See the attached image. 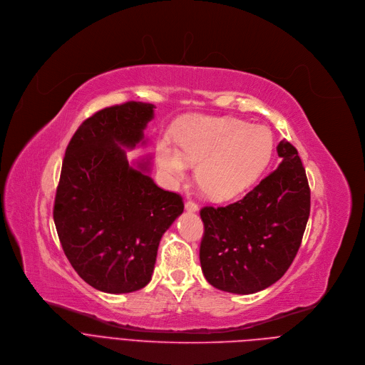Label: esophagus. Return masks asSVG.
<instances>
[{"label": "esophagus", "mask_w": 365, "mask_h": 365, "mask_svg": "<svg viewBox=\"0 0 365 365\" xmlns=\"http://www.w3.org/2000/svg\"><path fill=\"white\" fill-rule=\"evenodd\" d=\"M185 210L187 211V212H197L200 211V207H197L195 202H192V201H187L186 204H185Z\"/></svg>", "instance_id": "obj_1"}]
</instances>
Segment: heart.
Listing matches in <instances>:
<instances>
[{"label": "heart", "instance_id": "1", "mask_svg": "<svg viewBox=\"0 0 365 365\" xmlns=\"http://www.w3.org/2000/svg\"><path fill=\"white\" fill-rule=\"evenodd\" d=\"M176 147L161 138L155 148L160 169L170 180L182 179L196 163V179L214 200L246 192L268 168L274 154L272 132L237 118L193 115L176 129Z\"/></svg>", "mask_w": 365, "mask_h": 365}]
</instances>
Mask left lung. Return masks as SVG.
Returning <instances> with one entry per match:
<instances>
[{
	"label": "left lung",
	"mask_w": 365,
	"mask_h": 365,
	"mask_svg": "<svg viewBox=\"0 0 365 365\" xmlns=\"http://www.w3.org/2000/svg\"><path fill=\"white\" fill-rule=\"evenodd\" d=\"M277 153V170L243 200L201 211V268L217 289L246 295L271 287L300 247L310 215L309 182L288 141H279Z\"/></svg>",
	"instance_id": "1"
}]
</instances>
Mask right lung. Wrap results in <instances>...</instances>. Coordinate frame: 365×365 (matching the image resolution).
<instances>
[{
    "instance_id": "1",
    "label": "right lung",
    "mask_w": 365,
    "mask_h": 365,
    "mask_svg": "<svg viewBox=\"0 0 365 365\" xmlns=\"http://www.w3.org/2000/svg\"><path fill=\"white\" fill-rule=\"evenodd\" d=\"M154 109L151 103L128 102L97 112L65 151L55 227L76 272L102 292L144 288L163 235L183 212L182 197L154 183L153 157L126 155L148 144L144 130Z\"/></svg>"
}]
</instances>
